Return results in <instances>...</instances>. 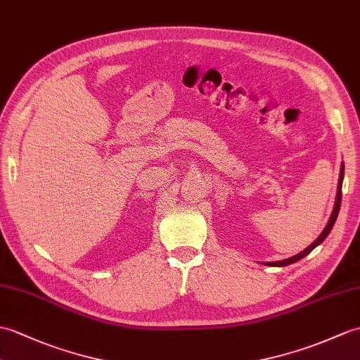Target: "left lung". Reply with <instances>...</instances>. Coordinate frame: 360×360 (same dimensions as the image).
<instances>
[{
	"label": "left lung",
	"mask_w": 360,
	"mask_h": 360,
	"mask_svg": "<svg viewBox=\"0 0 360 360\" xmlns=\"http://www.w3.org/2000/svg\"><path fill=\"white\" fill-rule=\"evenodd\" d=\"M342 179H344V165H342V170H340V178H339V187H338V198H336V204H334V210H333V214H331V218H330V221H328V224H327V227H325V230L322 231V235L317 238L313 244L308 247V248H305L304 252H300L299 255H296V256H293V257H288V259H283V261H276V262H266L269 265H273V266H285V265H290V264H293V262H296V261H299V259H302V257H305L308 253L311 252L313 248H316L317 245L321 244V242L328 236V233L331 231V229H333V225H334V222H336V218H338V213H339V208H340V200H342Z\"/></svg>",
	"instance_id": "8db88e82"
}]
</instances>
